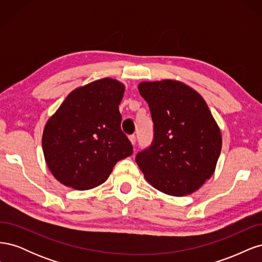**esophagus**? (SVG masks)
<instances>
[{"instance_id":"1","label":"esophagus","mask_w":262,"mask_h":262,"mask_svg":"<svg viewBox=\"0 0 262 262\" xmlns=\"http://www.w3.org/2000/svg\"><path fill=\"white\" fill-rule=\"evenodd\" d=\"M129 140H130L131 143L134 145V144H136V142H137V137L134 136V134H131V136L129 137Z\"/></svg>"}]
</instances>
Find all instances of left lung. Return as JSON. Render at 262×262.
Returning <instances> with one entry per match:
<instances>
[{
    "mask_svg": "<svg viewBox=\"0 0 262 262\" xmlns=\"http://www.w3.org/2000/svg\"><path fill=\"white\" fill-rule=\"evenodd\" d=\"M139 92L149 107L154 138L136 156L145 179L175 196L194 192L215 170L221 131L207 102L186 84L164 80L142 82Z\"/></svg>",
    "mask_w": 262,
    "mask_h": 262,
    "instance_id": "obj_1",
    "label": "left lung"
}]
</instances>
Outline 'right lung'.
Instances as JSON below:
<instances>
[{"label":"right lung","instance_id":"add662e5","mask_svg":"<svg viewBox=\"0 0 262 262\" xmlns=\"http://www.w3.org/2000/svg\"><path fill=\"white\" fill-rule=\"evenodd\" d=\"M124 86L101 78L78 87L46 123L42 149L47 165L62 185L89 190L105 182L133 147L121 130L119 105Z\"/></svg>","mask_w":262,"mask_h":262}]
</instances>
